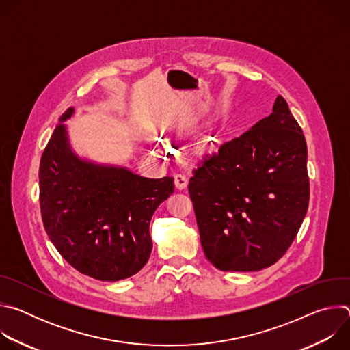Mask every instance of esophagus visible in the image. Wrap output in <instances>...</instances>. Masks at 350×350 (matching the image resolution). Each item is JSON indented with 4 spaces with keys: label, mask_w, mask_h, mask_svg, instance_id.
Here are the masks:
<instances>
[{
    "label": "esophagus",
    "mask_w": 350,
    "mask_h": 350,
    "mask_svg": "<svg viewBox=\"0 0 350 350\" xmlns=\"http://www.w3.org/2000/svg\"><path fill=\"white\" fill-rule=\"evenodd\" d=\"M188 184V180L184 174H176L174 176V185L177 189H184Z\"/></svg>",
    "instance_id": "1"
}]
</instances>
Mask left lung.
Masks as SVG:
<instances>
[{"instance_id":"obj_1","label":"left lung","mask_w":350,"mask_h":350,"mask_svg":"<svg viewBox=\"0 0 350 350\" xmlns=\"http://www.w3.org/2000/svg\"><path fill=\"white\" fill-rule=\"evenodd\" d=\"M308 146L278 95L270 116L206 155L188 192L206 259L258 271L284 256L309 206Z\"/></svg>"}]
</instances>
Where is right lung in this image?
Listing matches in <instances>:
<instances>
[{"label":"right lung","mask_w":350,"mask_h":350,"mask_svg":"<svg viewBox=\"0 0 350 350\" xmlns=\"http://www.w3.org/2000/svg\"><path fill=\"white\" fill-rule=\"evenodd\" d=\"M73 112L69 108L61 116L40 161L42 224L77 271L101 281L124 280L151 255L149 223L173 193V177L146 178L79 158L62 123Z\"/></svg>","instance_id":"obj_1"}]
</instances>
